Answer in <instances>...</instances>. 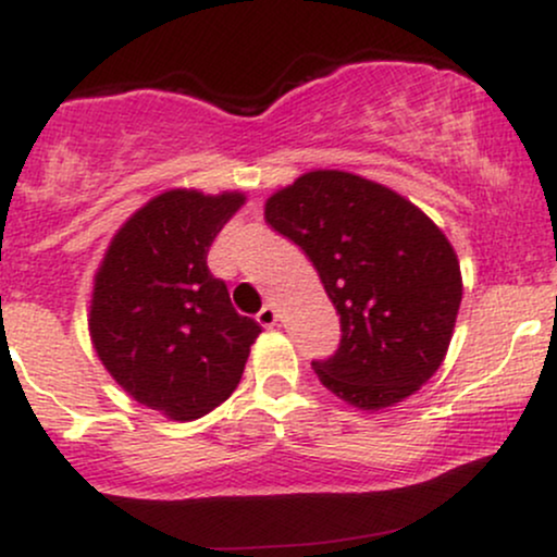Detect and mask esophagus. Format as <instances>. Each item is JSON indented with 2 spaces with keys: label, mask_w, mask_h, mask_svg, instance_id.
Returning a JSON list of instances; mask_svg holds the SVG:
<instances>
[{
  "label": "esophagus",
  "mask_w": 557,
  "mask_h": 557,
  "mask_svg": "<svg viewBox=\"0 0 557 557\" xmlns=\"http://www.w3.org/2000/svg\"><path fill=\"white\" fill-rule=\"evenodd\" d=\"M257 322L261 324V327H274V324H277V309L267 304L264 309L257 314Z\"/></svg>",
  "instance_id": "34e87169"
}]
</instances>
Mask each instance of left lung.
Instances as JSON below:
<instances>
[{"mask_svg":"<svg viewBox=\"0 0 557 557\" xmlns=\"http://www.w3.org/2000/svg\"><path fill=\"white\" fill-rule=\"evenodd\" d=\"M267 225L293 240L341 314V345L311 361L330 393L380 411L443 363L463 285L453 246L408 198L341 170H317L270 196Z\"/></svg>","mask_w":557,"mask_h":557,"instance_id":"8db88e82","label":"left lung"}]
</instances>
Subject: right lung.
Segmentation results:
<instances>
[{"instance_id": "obj_1", "label": "right lung", "mask_w": 557, "mask_h": 557, "mask_svg": "<svg viewBox=\"0 0 557 557\" xmlns=\"http://www.w3.org/2000/svg\"><path fill=\"white\" fill-rule=\"evenodd\" d=\"M243 194L168 190L117 230L94 280L88 330L101 363L131 398L190 421L238 387L261 327L230 304L207 267Z\"/></svg>"}]
</instances>
